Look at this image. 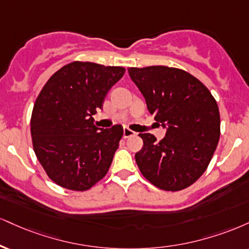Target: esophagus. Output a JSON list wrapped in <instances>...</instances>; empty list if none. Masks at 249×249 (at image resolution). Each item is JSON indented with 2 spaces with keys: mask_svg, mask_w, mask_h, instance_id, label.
Instances as JSON below:
<instances>
[{
  "mask_svg": "<svg viewBox=\"0 0 249 249\" xmlns=\"http://www.w3.org/2000/svg\"><path fill=\"white\" fill-rule=\"evenodd\" d=\"M134 136V132L132 130H130V128L125 127L124 130H123V137L124 138H128V137H132Z\"/></svg>",
  "mask_w": 249,
  "mask_h": 249,
  "instance_id": "obj_1",
  "label": "esophagus"
}]
</instances>
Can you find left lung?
<instances>
[{
    "label": "left lung",
    "instance_id": "1",
    "mask_svg": "<svg viewBox=\"0 0 249 249\" xmlns=\"http://www.w3.org/2000/svg\"><path fill=\"white\" fill-rule=\"evenodd\" d=\"M154 119L166 128L157 142L140 133L136 153L140 172L155 187L178 191L200 178L210 163L220 136L217 102L209 89L187 71L167 66L127 68Z\"/></svg>",
    "mask_w": 249,
    "mask_h": 249
}]
</instances>
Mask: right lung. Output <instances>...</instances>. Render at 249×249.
I'll use <instances>...</instances> for the list:
<instances>
[{
	"instance_id": "obj_1",
	"label": "right lung",
	"mask_w": 249,
	"mask_h": 249,
	"mask_svg": "<svg viewBox=\"0 0 249 249\" xmlns=\"http://www.w3.org/2000/svg\"><path fill=\"white\" fill-rule=\"evenodd\" d=\"M124 73L123 67L75 61L55 71L41 89L31 117L32 142L56 184L85 191L106 176L123 126L97 127L92 116Z\"/></svg>"
}]
</instances>
